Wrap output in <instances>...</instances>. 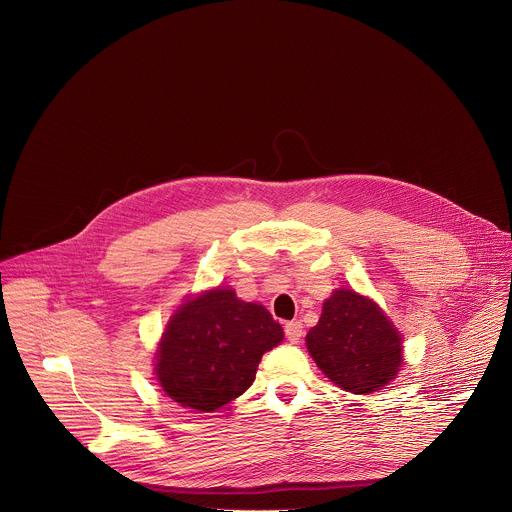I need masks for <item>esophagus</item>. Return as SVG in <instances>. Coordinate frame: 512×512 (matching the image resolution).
Here are the masks:
<instances>
[{"mask_svg":"<svg viewBox=\"0 0 512 512\" xmlns=\"http://www.w3.org/2000/svg\"><path fill=\"white\" fill-rule=\"evenodd\" d=\"M285 337L291 341V343H299L301 337H303V323L301 321H291L285 325Z\"/></svg>","mask_w":512,"mask_h":512,"instance_id":"obj_1","label":"esophagus"}]
</instances>
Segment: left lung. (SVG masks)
<instances>
[{
	"label": "left lung",
	"mask_w": 512,
	"mask_h": 512,
	"mask_svg": "<svg viewBox=\"0 0 512 512\" xmlns=\"http://www.w3.org/2000/svg\"><path fill=\"white\" fill-rule=\"evenodd\" d=\"M305 341L317 367L355 395L383 389L403 365V337L375 301L353 289H339L323 303Z\"/></svg>",
	"instance_id": "1"
}]
</instances>
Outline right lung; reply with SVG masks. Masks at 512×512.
<instances>
[{
    "label": "right lung",
    "instance_id": "1",
    "mask_svg": "<svg viewBox=\"0 0 512 512\" xmlns=\"http://www.w3.org/2000/svg\"><path fill=\"white\" fill-rule=\"evenodd\" d=\"M281 341L283 329L263 305L217 287L175 311L155 353V375L181 407L213 413L253 385L263 353Z\"/></svg>",
    "mask_w": 512,
    "mask_h": 512
}]
</instances>
